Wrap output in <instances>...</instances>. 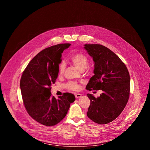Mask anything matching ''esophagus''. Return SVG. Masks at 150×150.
Returning <instances> with one entry per match:
<instances>
[{
    "mask_svg": "<svg viewBox=\"0 0 150 150\" xmlns=\"http://www.w3.org/2000/svg\"><path fill=\"white\" fill-rule=\"evenodd\" d=\"M75 97L76 98H80L82 96V94H76L75 95Z\"/></svg>",
    "mask_w": 150,
    "mask_h": 150,
    "instance_id": "34e87169",
    "label": "esophagus"
}]
</instances>
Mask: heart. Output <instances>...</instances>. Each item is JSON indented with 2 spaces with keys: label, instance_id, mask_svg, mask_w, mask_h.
I'll use <instances>...</instances> for the list:
<instances>
[{
  "label": "heart",
  "instance_id": "heart-1",
  "mask_svg": "<svg viewBox=\"0 0 150 150\" xmlns=\"http://www.w3.org/2000/svg\"><path fill=\"white\" fill-rule=\"evenodd\" d=\"M71 60L74 65L80 71H84L88 65L87 57L82 53H76L72 55L71 57ZM65 68V63H61L59 66V75H63ZM66 87L70 90L77 91L80 88V85L76 82H69L66 85Z\"/></svg>",
  "mask_w": 150,
  "mask_h": 150
}]
</instances>
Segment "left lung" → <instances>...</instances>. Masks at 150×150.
Masks as SVG:
<instances>
[{"label":"left lung","instance_id":"1","mask_svg":"<svg viewBox=\"0 0 150 150\" xmlns=\"http://www.w3.org/2000/svg\"><path fill=\"white\" fill-rule=\"evenodd\" d=\"M94 62V75L86 89L101 90L100 97L87 94L90 105L87 116L98 124L109 123L125 109L130 93V76L125 63L112 50L100 45H85Z\"/></svg>","mask_w":150,"mask_h":150}]
</instances>
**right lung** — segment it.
Here are the masks:
<instances>
[{
  "instance_id": "right-lung-1",
  "label": "right lung",
  "mask_w": 150,
  "mask_h": 150,
  "mask_svg": "<svg viewBox=\"0 0 150 150\" xmlns=\"http://www.w3.org/2000/svg\"><path fill=\"white\" fill-rule=\"evenodd\" d=\"M71 44H59L38 53L28 63L20 81L25 108L35 121L47 126L59 123L68 113L75 97L65 93L56 99L51 94V85L59 74L62 53Z\"/></svg>"
}]
</instances>
